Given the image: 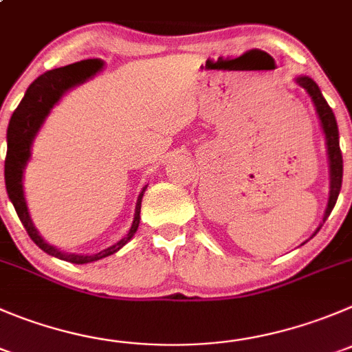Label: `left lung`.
Returning a JSON list of instances; mask_svg holds the SVG:
<instances>
[{"instance_id":"8db88e82","label":"left lung","mask_w":352,"mask_h":352,"mask_svg":"<svg viewBox=\"0 0 352 352\" xmlns=\"http://www.w3.org/2000/svg\"><path fill=\"white\" fill-rule=\"evenodd\" d=\"M300 86L309 93L311 100H313L314 107H316L318 117L321 120V128H323L324 138H327V148H329V159H330V200L329 207H327V212H324L323 221L330 216L333 206L337 202V197H339L340 186H342V153H340L339 146V129H337V120L333 116L332 109L329 107L327 100L321 95L320 88H318L316 82L309 78H299L297 79Z\"/></svg>"}]
</instances>
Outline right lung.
I'll list each match as a JSON object with an SVG mask.
<instances>
[{"label": "right lung", "instance_id": "1", "mask_svg": "<svg viewBox=\"0 0 352 352\" xmlns=\"http://www.w3.org/2000/svg\"><path fill=\"white\" fill-rule=\"evenodd\" d=\"M102 69V62L100 60H82L78 63H70V65L60 67V69L48 70V72L41 74L34 82L28 88L25 95H23L22 102L13 112L12 119L8 124V131H6V142H8V150H6L5 159V185L6 192H8L10 200H12L13 207L16 210V216L22 221L23 228L29 233L32 242L45 252L52 254V256L58 257V259L69 261L74 264H86L91 261H98L102 257L110 256V254L117 252L120 247H124L133 235L138 230L140 224V209H142V197L143 192L140 193L138 204H136V214L133 226L129 233L124 236L122 240L116 243V245L109 247V249L102 250V252L95 254V256H76V254H65L56 250L55 247L48 245L41 236L38 235L36 228L32 226L31 219H29L28 206L23 200L22 192V173L23 167L28 164L29 155H31V143L34 140L36 133H38L39 126L43 124L45 117L52 110L60 100V96L72 86L79 85V82L86 81L91 78L93 74H96Z\"/></svg>", "mask_w": 352, "mask_h": 352}]
</instances>
